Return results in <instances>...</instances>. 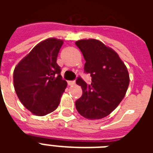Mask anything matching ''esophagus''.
<instances>
[{
    "label": "esophagus",
    "mask_w": 153,
    "mask_h": 153,
    "mask_svg": "<svg viewBox=\"0 0 153 153\" xmlns=\"http://www.w3.org/2000/svg\"><path fill=\"white\" fill-rule=\"evenodd\" d=\"M68 83H69V85H70V86H73V85L75 84V81H74V80H73V81H70Z\"/></svg>",
    "instance_id": "34e87169"
}]
</instances>
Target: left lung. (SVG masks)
<instances>
[{
    "label": "left lung",
    "mask_w": 153,
    "mask_h": 153,
    "mask_svg": "<svg viewBox=\"0 0 153 153\" xmlns=\"http://www.w3.org/2000/svg\"><path fill=\"white\" fill-rule=\"evenodd\" d=\"M82 51L84 73L90 74L91 83L78 77L76 83L83 95L75 102L78 112L92 120L104 118L118 106L128 89L129 75L118 54L96 39L77 41Z\"/></svg>",
    "instance_id": "1"
}]
</instances>
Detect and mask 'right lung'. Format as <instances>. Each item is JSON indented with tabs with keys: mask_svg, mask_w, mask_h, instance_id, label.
<instances>
[{
	"mask_svg": "<svg viewBox=\"0 0 153 153\" xmlns=\"http://www.w3.org/2000/svg\"><path fill=\"white\" fill-rule=\"evenodd\" d=\"M63 41L48 38L16 65L14 87L19 99L33 114L43 116L56 109L67 86L56 60Z\"/></svg>",
	"mask_w": 153,
	"mask_h": 153,
	"instance_id": "right-lung-1",
	"label": "right lung"
}]
</instances>
